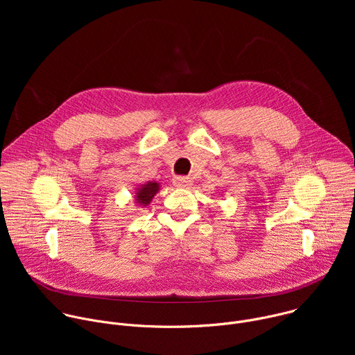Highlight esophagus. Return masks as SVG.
Returning a JSON list of instances; mask_svg holds the SVG:
<instances>
[{
	"instance_id": "obj_1",
	"label": "esophagus",
	"mask_w": 355,
	"mask_h": 355,
	"mask_svg": "<svg viewBox=\"0 0 355 355\" xmlns=\"http://www.w3.org/2000/svg\"><path fill=\"white\" fill-rule=\"evenodd\" d=\"M173 184L177 188H188V187H191L193 184V181L189 177H175L173 180Z\"/></svg>"
}]
</instances>
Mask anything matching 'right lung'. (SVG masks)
Segmentation results:
<instances>
[{
  "label": "right lung",
  "mask_w": 355,
  "mask_h": 355,
  "mask_svg": "<svg viewBox=\"0 0 355 355\" xmlns=\"http://www.w3.org/2000/svg\"><path fill=\"white\" fill-rule=\"evenodd\" d=\"M160 191V184L156 181H147L136 188L135 191V202L137 207H147L151 200H153L155 195Z\"/></svg>",
  "instance_id": "1"
}]
</instances>
